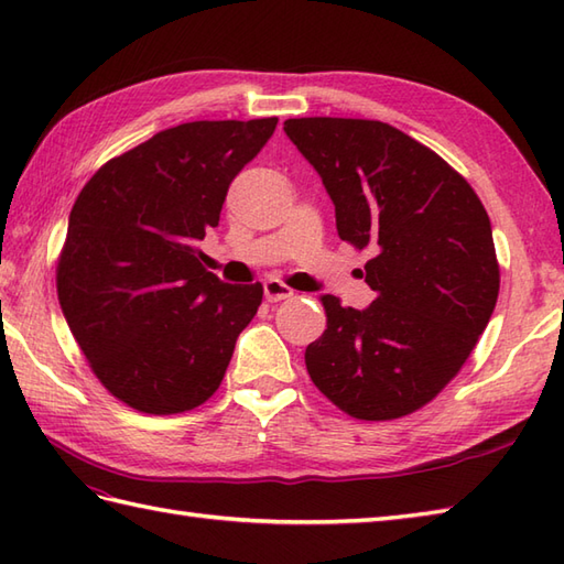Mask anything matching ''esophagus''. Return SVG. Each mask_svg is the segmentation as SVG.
Segmentation results:
<instances>
[{
    "label": "esophagus",
    "instance_id": "obj_1",
    "mask_svg": "<svg viewBox=\"0 0 564 564\" xmlns=\"http://www.w3.org/2000/svg\"><path fill=\"white\" fill-rule=\"evenodd\" d=\"M263 295H267L269 303H279L285 301V297H291L293 289H289V285L281 283L279 279H269L263 281Z\"/></svg>",
    "mask_w": 564,
    "mask_h": 564
}]
</instances>
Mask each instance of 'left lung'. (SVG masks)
<instances>
[{
    "label": "left lung",
    "instance_id": "1",
    "mask_svg": "<svg viewBox=\"0 0 564 564\" xmlns=\"http://www.w3.org/2000/svg\"><path fill=\"white\" fill-rule=\"evenodd\" d=\"M337 232L370 249L364 310L322 295L327 329L305 349L319 392L356 419H398L458 373L495 313L492 225L465 178L402 130L361 118H289Z\"/></svg>",
    "mask_w": 564,
    "mask_h": 564
}]
</instances>
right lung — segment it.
Instances as JSON below:
<instances>
[{
	"instance_id": "obj_1",
	"label": "right lung",
	"mask_w": 564,
	"mask_h": 564,
	"mask_svg": "<svg viewBox=\"0 0 564 564\" xmlns=\"http://www.w3.org/2000/svg\"><path fill=\"white\" fill-rule=\"evenodd\" d=\"M279 118L194 121L106 162L69 213L57 297L104 388L148 414H178L218 390L261 283L203 269L232 178Z\"/></svg>"
}]
</instances>
